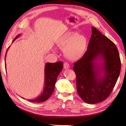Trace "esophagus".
Masks as SVG:
<instances>
[{
  "label": "esophagus",
  "instance_id": "34e87169",
  "mask_svg": "<svg viewBox=\"0 0 126 126\" xmlns=\"http://www.w3.org/2000/svg\"><path fill=\"white\" fill-rule=\"evenodd\" d=\"M63 68L64 69H68V68H70L69 64L67 63V62H65L63 63Z\"/></svg>",
  "mask_w": 126,
  "mask_h": 126
}]
</instances>
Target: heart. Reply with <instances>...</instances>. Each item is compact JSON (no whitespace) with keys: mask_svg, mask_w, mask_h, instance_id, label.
<instances>
[{"mask_svg":"<svg viewBox=\"0 0 126 126\" xmlns=\"http://www.w3.org/2000/svg\"><path fill=\"white\" fill-rule=\"evenodd\" d=\"M58 44L60 47H65L64 53L68 59L77 60L84 55L88 40L84 35H78L76 32H69L60 38Z\"/></svg>","mask_w":126,"mask_h":126,"instance_id":"1","label":"heart"}]
</instances>
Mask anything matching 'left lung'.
<instances>
[{"mask_svg":"<svg viewBox=\"0 0 126 126\" xmlns=\"http://www.w3.org/2000/svg\"><path fill=\"white\" fill-rule=\"evenodd\" d=\"M91 31L87 50L73 69L79 96L87 104H94L106 100L112 92L121 62L115 44L94 27Z\"/></svg>","mask_w":126,"mask_h":126,"instance_id":"left-lung-1","label":"left lung"}]
</instances>
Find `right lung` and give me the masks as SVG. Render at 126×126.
Listing matches in <instances>:
<instances>
[{"instance_id":"obj_1","label":"right lung","mask_w":126,"mask_h":126,"mask_svg":"<svg viewBox=\"0 0 126 126\" xmlns=\"http://www.w3.org/2000/svg\"><path fill=\"white\" fill-rule=\"evenodd\" d=\"M21 36V34H19L15 38L13 43L18 38ZM7 49L6 55H5V67L6 69V58L7 51L9 48ZM63 69V63L62 62H59L55 63H47L45 66L44 75H45V81H44V87L43 91L41 94L37 98L28 99V100L34 102H41L46 101L51 96V95L54 93L55 89V83L57 81V78L60 72ZM22 98V97H21Z\"/></svg>"}]
</instances>
